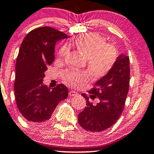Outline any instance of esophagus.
<instances>
[{"instance_id": "34e87169", "label": "esophagus", "mask_w": 154, "mask_h": 154, "mask_svg": "<svg viewBox=\"0 0 154 154\" xmlns=\"http://www.w3.org/2000/svg\"><path fill=\"white\" fill-rule=\"evenodd\" d=\"M77 92L74 91H69V95L70 96H74L77 95Z\"/></svg>"}]
</instances>
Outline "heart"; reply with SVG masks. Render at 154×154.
<instances>
[{"instance_id": "obj_1", "label": "heart", "mask_w": 154, "mask_h": 154, "mask_svg": "<svg viewBox=\"0 0 154 154\" xmlns=\"http://www.w3.org/2000/svg\"><path fill=\"white\" fill-rule=\"evenodd\" d=\"M70 45L86 58V63L91 73L95 77H102L110 70L117 58V50L112 45L106 44L105 38L97 33H88L77 37ZM69 51V45L64 44L58 51V57L63 58ZM67 83L72 85L82 83L88 79L85 72L69 70L63 75Z\"/></svg>"}]
</instances>
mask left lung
<instances>
[{
  "label": "left lung",
  "instance_id": "left-lung-1",
  "mask_svg": "<svg viewBox=\"0 0 154 154\" xmlns=\"http://www.w3.org/2000/svg\"><path fill=\"white\" fill-rule=\"evenodd\" d=\"M129 58L121 53L107 74L96 81L89 91L91 99L97 98L96 105L85 94L86 107L79 113L81 127L91 132H99L112 126L121 116L129 87Z\"/></svg>",
  "mask_w": 154,
  "mask_h": 154
}]
</instances>
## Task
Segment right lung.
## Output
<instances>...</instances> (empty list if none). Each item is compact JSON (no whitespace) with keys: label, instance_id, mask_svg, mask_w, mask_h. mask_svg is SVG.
<instances>
[{"label":"right lung","instance_id":"obj_1","mask_svg":"<svg viewBox=\"0 0 154 154\" xmlns=\"http://www.w3.org/2000/svg\"><path fill=\"white\" fill-rule=\"evenodd\" d=\"M67 38L54 28L42 27L29 32L22 42L15 67L14 95L18 109L30 124L48 121L59 102L68 96L63 84L50 89L43 82L47 66L55 59V44Z\"/></svg>","mask_w":154,"mask_h":154}]
</instances>
